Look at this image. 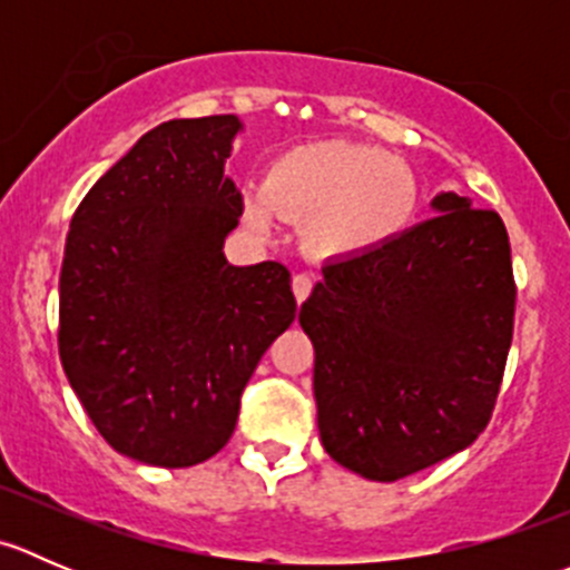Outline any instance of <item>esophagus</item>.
Returning a JSON list of instances; mask_svg holds the SVG:
<instances>
[{"label":"esophagus","mask_w":570,"mask_h":570,"mask_svg":"<svg viewBox=\"0 0 570 570\" xmlns=\"http://www.w3.org/2000/svg\"><path fill=\"white\" fill-rule=\"evenodd\" d=\"M312 286H314L312 275H306V273H297L295 278H292V292H295L297 303H303L308 295H312Z\"/></svg>","instance_id":"esophagus-1"}]
</instances>
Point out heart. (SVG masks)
I'll return each instance as SVG.
<instances>
[{
  "label": "heart",
  "mask_w": 570,
  "mask_h": 570,
  "mask_svg": "<svg viewBox=\"0 0 570 570\" xmlns=\"http://www.w3.org/2000/svg\"><path fill=\"white\" fill-rule=\"evenodd\" d=\"M248 204L253 226H269V206L301 226L308 253L353 256L394 239L411 223L419 184L402 159L364 142L317 140L281 154Z\"/></svg>",
  "instance_id": "obj_1"
}]
</instances>
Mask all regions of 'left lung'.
I'll return each mask as SVG.
<instances>
[{"instance_id": "8db88e82", "label": "left lung", "mask_w": 570, "mask_h": 570, "mask_svg": "<svg viewBox=\"0 0 570 570\" xmlns=\"http://www.w3.org/2000/svg\"><path fill=\"white\" fill-rule=\"evenodd\" d=\"M377 248L333 258L301 306L320 439L344 469L394 482L465 450L491 422L513 342L510 239L458 193Z\"/></svg>"}]
</instances>
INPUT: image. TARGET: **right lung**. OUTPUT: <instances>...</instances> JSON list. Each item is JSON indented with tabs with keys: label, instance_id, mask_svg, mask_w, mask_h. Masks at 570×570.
<instances>
[{
	"label": "right lung",
	"instance_id": "obj_1",
	"mask_svg": "<svg viewBox=\"0 0 570 570\" xmlns=\"http://www.w3.org/2000/svg\"><path fill=\"white\" fill-rule=\"evenodd\" d=\"M237 115L146 131L73 212L60 269V361L105 441L163 469L209 461L297 312L284 264H228L243 215L226 176Z\"/></svg>",
	"mask_w": 570,
	"mask_h": 570
}]
</instances>
